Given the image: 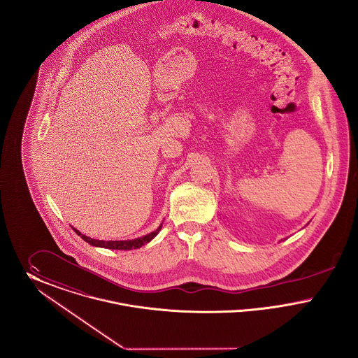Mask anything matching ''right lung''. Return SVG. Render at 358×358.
<instances>
[{
  "mask_svg": "<svg viewBox=\"0 0 358 358\" xmlns=\"http://www.w3.org/2000/svg\"><path fill=\"white\" fill-rule=\"evenodd\" d=\"M162 226L163 224H160V226L155 230L151 231L150 234L147 236H143L140 238H134V240H124V241H103V240H94V238H90L85 234H82L79 230H76V227H73L76 230V234L80 236L83 238V241L89 243L93 246H98V248H106V249H115V250H132V249H138L141 248L143 245L148 244L151 240H153L157 233L162 230Z\"/></svg>",
  "mask_w": 358,
  "mask_h": 358,
  "instance_id": "obj_1",
  "label": "right lung"
}]
</instances>
